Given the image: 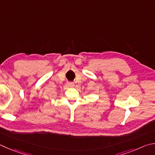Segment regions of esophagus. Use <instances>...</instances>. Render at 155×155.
I'll use <instances>...</instances> for the list:
<instances>
[{
  "mask_svg": "<svg viewBox=\"0 0 155 155\" xmlns=\"http://www.w3.org/2000/svg\"><path fill=\"white\" fill-rule=\"evenodd\" d=\"M67 86H68V87H72V86H74V83H72V82H68V83H67Z\"/></svg>",
  "mask_w": 155,
  "mask_h": 155,
  "instance_id": "1",
  "label": "esophagus"
}]
</instances>
